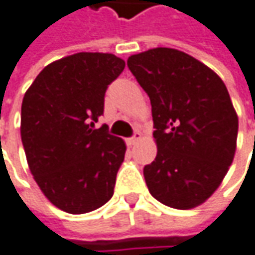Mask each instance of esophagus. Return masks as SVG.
<instances>
[{
	"instance_id": "esophagus-1",
	"label": "esophagus",
	"mask_w": 255,
	"mask_h": 255,
	"mask_svg": "<svg viewBox=\"0 0 255 255\" xmlns=\"http://www.w3.org/2000/svg\"><path fill=\"white\" fill-rule=\"evenodd\" d=\"M139 139H141V134H139L138 131L132 135V137H129V138L127 139V142H128V145H134V144H137L138 142Z\"/></svg>"
}]
</instances>
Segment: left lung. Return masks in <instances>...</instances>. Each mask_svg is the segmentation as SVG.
Wrapping results in <instances>:
<instances>
[{
	"instance_id": "left-lung-1",
	"label": "left lung",
	"mask_w": 255,
	"mask_h": 255,
	"mask_svg": "<svg viewBox=\"0 0 255 255\" xmlns=\"http://www.w3.org/2000/svg\"><path fill=\"white\" fill-rule=\"evenodd\" d=\"M127 65L151 101L158 149L144 167L149 193L171 208H194L218 188L234 158L238 118L227 87L172 48L131 55Z\"/></svg>"
}]
</instances>
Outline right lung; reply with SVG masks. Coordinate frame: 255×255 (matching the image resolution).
I'll list each match as a JSON object with an SVG mask.
<instances>
[{
  "label": "right lung",
  "mask_w": 255,
  "mask_h": 255,
  "mask_svg": "<svg viewBox=\"0 0 255 255\" xmlns=\"http://www.w3.org/2000/svg\"><path fill=\"white\" fill-rule=\"evenodd\" d=\"M124 67L113 54L78 52L47 65L24 95L21 139L29 170L65 213L94 211L114 194L126 144L94 124Z\"/></svg>",
  "instance_id": "add662e5"
}]
</instances>
